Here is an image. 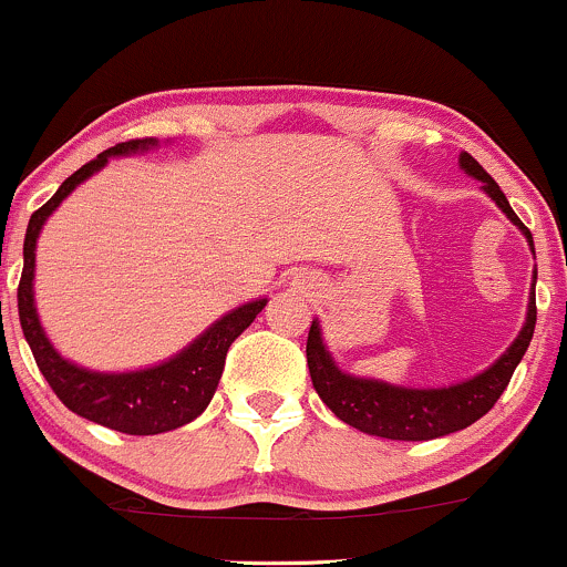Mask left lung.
I'll return each mask as SVG.
<instances>
[{
  "mask_svg": "<svg viewBox=\"0 0 567 567\" xmlns=\"http://www.w3.org/2000/svg\"><path fill=\"white\" fill-rule=\"evenodd\" d=\"M458 166L464 168V174L481 179L486 196L527 237L529 250L535 254L533 235L518 220V215L513 213V207L507 204L499 185L492 179V174L470 153L458 155ZM535 281H538V270H533L527 319H524L522 330L513 338L511 347L486 371L475 373V377L464 379V382L447 384V388H404V384H390L371 377H354V373L338 369L322 338V324H319V319H313L311 330H308L306 358L319 399L336 412L338 420L363 431V434L382 436V440L425 442L466 429V425L481 420L483 414L497 404V399L505 393L507 382H511L513 371L522 363L529 341H533L535 317H538V311H535Z\"/></svg>",
  "mask_w": 567,
  "mask_h": 567,
  "instance_id": "left-lung-1",
  "label": "left lung"
}]
</instances>
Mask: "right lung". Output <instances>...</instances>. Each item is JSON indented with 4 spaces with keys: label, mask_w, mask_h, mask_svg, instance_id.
<instances>
[{
    "label": "right lung",
    "mask_w": 567,
    "mask_h": 567,
    "mask_svg": "<svg viewBox=\"0 0 567 567\" xmlns=\"http://www.w3.org/2000/svg\"><path fill=\"white\" fill-rule=\"evenodd\" d=\"M157 147V138H136V142L116 144L81 166L79 172L70 174L60 185L54 196L29 218L27 237H23V272L19 284V319L23 338L34 354L40 373L51 384L62 404L70 412L92 420L106 429L122 431L133 436L163 434L179 425L190 423L198 414L207 410L218 390L220 373H224L226 352L243 336L245 327L256 319V313L267 306V297L235 311L224 313L218 322H213L202 336L194 338L185 349L172 354L163 363L150 365L138 371H92L73 360L62 358L54 343L45 336L40 324L38 306H34V250H38V237L43 231L45 220L54 215L65 198L79 188L84 179L101 172L111 157L147 153Z\"/></svg>",
    "instance_id": "obj_1"
}]
</instances>
